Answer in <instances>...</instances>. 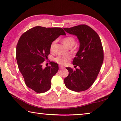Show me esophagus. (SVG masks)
I'll return each mask as SVG.
<instances>
[{"label":"esophagus","mask_w":121,"mask_h":121,"mask_svg":"<svg viewBox=\"0 0 121 121\" xmlns=\"http://www.w3.org/2000/svg\"><path fill=\"white\" fill-rule=\"evenodd\" d=\"M64 68V67L62 66V65H60V66H59V69H63Z\"/></svg>","instance_id":"obj_1"}]
</instances>
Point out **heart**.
Wrapping results in <instances>:
<instances>
[{"mask_svg":"<svg viewBox=\"0 0 121 121\" xmlns=\"http://www.w3.org/2000/svg\"><path fill=\"white\" fill-rule=\"evenodd\" d=\"M63 42L65 46L67 47H73L75 44V39L72 37H67L64 38L63 40ZM55 43V41H53L50 46V50L52 51L54 45ZM72 57L70 55H59L55 58V61L58 64L60 65H66L71 60Z\"/></svg>","mask_w":121,"mask_h":121,"instance_id":"heart-1","label":"heart"}]
</instances>
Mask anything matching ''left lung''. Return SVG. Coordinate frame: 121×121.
Masks as SVG:
<instances>
[{
  "label": "left lung",
  "mask_w": 121,
  "mask_h": 121,
  "mask_svg": "<svg viewBox=\"0 0 121 121\" xmlns=\"http://www.w3.org/2000/svg\"><path fill=\"white\" fill-rule=\"evenodd\" d=\"M65 31L77 36L79 41V50L73 59V70L67 67L69 75L64 79L65 86L76 92L83 91L94 83L102 66L104 52L100 38L96 32L86 25H80Z\"/></svg>",
  "instance_id": "8db88e82"
}]
</instances>
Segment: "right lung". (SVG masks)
Segmentation results:
<instances>
[{
	"instance_id": "right-lung-1",
	"label": "right lung",
	"mask_w": 121,
	"mask_h": 121,
	"mask_svg": "<svg viewBox=\"0 0 121 121\" xmlns=\"http://www.w3.org/2000/svg\"><path fill=\"white\" fill-rule=\"evenodd\" d=\"M66 34L60 27L35 26L23 33L16 46V60L26 86L38 93L45 92L51 88V80L58 71L54 62L42 67V63L50 54L52 42Z\"/></svg>"
}]
</instances>
